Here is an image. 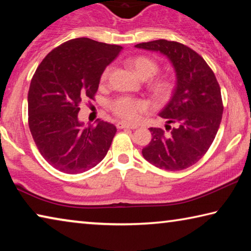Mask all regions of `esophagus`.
Masks as SVG:
<instances>
[{"label":"esophagus","mask_w":251,"mask_h":251,"mask_svg":"<svg viewBox=\"0 0 251 251\" xmlns=\"http://www.w3.org/2000/svg\"><path fill=\"white\" fill-rule=\"evenodd\" d=\"M116 126H117V128H120V129H122V128H131V129H136L137 128V125H134V124H129V123H125V122H118L117 124H116Z\"/></svg>","instance_id":"esophagus-1"}]
</instances>
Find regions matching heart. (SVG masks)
Segmentation results:
<instances>
[{"label": "heart", "mask_w": 251, "mask_h": 251, "mask_svg": "<svg viewBox=\"0 0 251 251\" xmlns=\"http://www.w3.org/2000/svg\"><path fill=\"white\" fill-rule=\"evenodd\" d=\"M128 65L131 67L137 76L147 79L155 76L160 70L159 63L150 56H136L130 58ZM112 71V67L107 66L100 76L101 83H105L108 79V76ZM175 83L171 78H158L155 79L151 85V92L152 96L158 100H167L173 94ZM150 108V104L146 100L141 99H134L130 96H120L110 101V109L116 116L125 121H135L139 115L145 113Z\"/></svg>", "instance_id": "heart-1"}]
</instances>
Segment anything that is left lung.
Instances as JSON below:
<instances>
[{
	"instance_id": "8db88e82",
	"label": "left lung",
	"mask_w": 251,
	"mask_h": 251,
	"mask_svg": "<svg viewBox=\"0 0 251 251\" xmlns=\"http://www.w3.org/2000/svg\"><path fill=\"white\" fill-rule=\"evenodd\" d=\"M166 55L176 71L172 100L159 113L166 130L151 127V141L143 148L147 161L175 172L196 164L209 150L223 117L220 86L201 55L174 41L156 40L135 45Z\"/></svg>"
}]
</instances>
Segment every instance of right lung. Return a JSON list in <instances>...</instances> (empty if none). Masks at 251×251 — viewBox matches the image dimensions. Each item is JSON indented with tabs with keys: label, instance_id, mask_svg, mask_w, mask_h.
<instances>
[{
	"label": "right lung",
	"instance_id": "obj_1",
	"mask_svg": "<svg viewBox=\"0 0 251 251\" xmlns=\"http://www.w3.org/2000/svg\"><path fill=\"white\" fill-rule=\"evenodd\" d=\"M122 46L78 37L46 55L29 85L28 126L37 150L50 165L66 174L95 167L107 154L115 125L99 121L84 127L79 105L94 100L101 73Z\"/></svg>",
	"mask_w": 251,
	"mask_h": 251
}]
</instances>
